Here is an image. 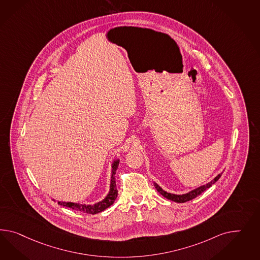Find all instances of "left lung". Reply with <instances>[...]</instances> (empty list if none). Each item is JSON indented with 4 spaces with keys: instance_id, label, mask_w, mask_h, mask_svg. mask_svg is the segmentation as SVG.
<instances>
[{
    "instance_id": "1",
    "label": "left lung",
    "mask_w": 260,
    "mask_h": 260,
    "mask_svg": "<svg viewBox=\"0 0 260 260\" xmlns=\"http://www.w3.org/2000/svg\"><path fill=\"white\" fill-rule=\"evenodd\" d=\"M221 174H222V173L218 174L217 177H215L209 183L204 184V185H202V186H200V187H197L196 189L191 190L188 193L182 194V195H176V194L169 193V192H167V191H165V190L162 189L161 186L158 185L156 183H154V186L155 188L161 194V196L169 199L170 201H173V202H176V203H185V202H188L190 200L195 199L196 197L201 195V194H202L204 191L207 189V188L211 187V186H212L214 183H216L218 179L220 178Z\"/></svg>"
}]
</instances>
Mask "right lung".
<instances>
[{
  "label": "right lung",
  "instance_id": "obj_1",
  "mask_svg": "<svg viewBox=\"0 0 260 260\" xmlns=\"http://www.w3.org/2000/svg\"><path fill=\"white\" fill-rule=\"evenodd\" d=\"M118 165H119V159L112 161L110 191L108 195L105 197V199L102 200L101 202L94 204H77V203H70V202L69 203L58 202L57 204L65 207H68L73 210L79 211V212H83L91 215H94L105 210L114 203L116 197L118 195V191L116 189V183H115V176H114L116 173V169L118 168Z\"/></svg>",
  "mask_w": 260,
  "mask_h": 260
}]
</instances>
